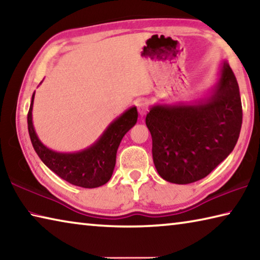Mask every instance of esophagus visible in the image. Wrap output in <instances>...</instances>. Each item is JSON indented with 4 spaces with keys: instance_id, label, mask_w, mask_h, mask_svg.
<instances>
[{
    "instance_id": "34e87169",
    "label": "esophagus",
    "mask_w": 260,
    "mask_h": 260,
    "mask_svg": "<svg viewBox=\"0 0 260 260\" xmlns=\"http://www.w3.org/2000/svg\"><path fill=\"white\" fill-rule=\"evenodd\" d=\"M138 110H139V113L141 114V116H144V114L147 113V111H148V104H147L146 101H143V100L139 101Z\"/></svg>"
}]
</instances>
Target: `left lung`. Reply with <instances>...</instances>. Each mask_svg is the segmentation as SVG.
Listing matches in <instances>:
<instances>
[{
	"instance_id": "left-lung-1",
	"label": "left lung",
	"mask_w": 260,
	"mask_h": 260,
	"mask_svg": "<svg viewBox=\"0 0 260 260\" xmlns=\"http://www.w3.org/2000/svg\"><path fill=\"white\" fill-rule=\"evenodd\" d=\"M146 124L162 179L187 184L209 175L230 156L242 126L240 89L228 61H221L218 80L205 98L151 105Z\"/></svg>"
}]
</instances>
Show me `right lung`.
<instances>
[{"label":"right lung","mask_w":260,"mask_h":260,"mask_svg":"<svg viewBox=\"0 0 260 260\" xmlns=\"http://www.w3.org/2000/svg\"><path fill=\"white\" fill-rule=\"evenodd\" d=\"M34 95L35 91L27 114L28 133L34 150L43 164L74 186L96 188L107 183L112 177L121 140L138 121L136 107L127 109L111 121L91 146L77 152H58L46 147L35 132L32 116Z\"/></svg>","instance_id":"add662e5"}]
</instances>
